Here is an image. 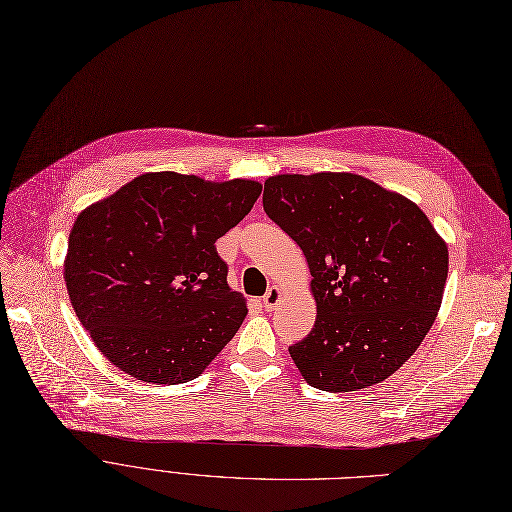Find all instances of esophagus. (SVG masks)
I'll list each match as a JSON object with an SVG mask.
<instances>
[{"mask_svg": "<svg viewBox=\"0 0 512 512\" xmlns=\"http://www.w3.org/2000/svg\"><path fill=\"white\" fill-rule=\"evenodd\" d=\"M279 302H281V289H279L277 285H273V287L264 294V298H262V306H264V310H266V312H273V310H277Z\"/></svg>", "mask_w": 512, "mask_h": 512, "instance_id": "34e87169", "label": "esophagus"}]
</instances>
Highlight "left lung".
Here are the masks:
<instances>
[{"label": "left lung", "mask_w": 512, "mask_h": 512, "mask_svg": "<svg viewBox=\"0 0 512 512\" xmlns=\"http://www.w3.org/2000/svg\"><path fill=\"white\" fill-rule=\"evenodd\" d=\"M264 212L302 248L316 321L289 346L323 392H358L415 354L442 306L448 246L425 212L352 173L277 175Z\"/></svg>", "instance_id": "1"}]
</instances>
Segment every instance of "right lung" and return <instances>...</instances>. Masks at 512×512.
Masks as SVG:
<instances>
[{
    "label": "right lung",
    "mask_w": 512,
    "mask_h": 512,
    "mask_svg": "<svg viewBox=\"0 0 512 512\" xmlns=\"http://www.w3.org/2000/svg\"><path fill=\"white\" fill-rule=\"evenodd\" d=\"M262 185L145 173L85 208L68 237L64 281L81 325L131 377L196 379L237 333L246 300L227 283L216 239L258 200Z\"/></svg>",
    "instance_id": "obj_1"
}]
</instances>
